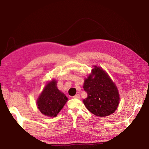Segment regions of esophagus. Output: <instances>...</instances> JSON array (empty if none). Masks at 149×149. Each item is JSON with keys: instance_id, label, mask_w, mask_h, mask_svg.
I'll use <instances>...</instances> for the list:
<instances>
[{"instance_id": "1", "label": "esophagus", "mask_w": 149, "mask_h": 149, "mask_svg": "<svg viewBox=\"0 0 149 149\" xmlns=\"http://www.w3.org/2000/svg\"><path fill=\"white\" fill-rule=\"evenodd\" d=\"M73 97L75 98V99H79L81 97H80L79 95V94H77V95H75V96H74Z\"/></svg>"}]
</instances>
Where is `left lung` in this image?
Returning <instances> with one entry per match:
<instances>
[{
    "mask_svg": "<svg viewBox=\"0 0 149 149\" xmlns=\"http://www.w3.org/2000/svg\"><path fill=\"white\" fill-rule=\"evenodd\" d=\"M83 88L88 95L83 103L95 115L107 116L117 109L120 101L118 90L102 68L95 66L92 74L85 79Z\"/></svg>",
    "mask_w": 149,
    "mask_h": 149,
    "instance_id": "obj_1",
    "label": "left lung"
}]
</instances>
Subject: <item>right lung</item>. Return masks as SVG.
Returning <instances> with one entry per match:
<instances>
[{
    "instance_id": "right-lung-1",
    "label": "right lung",
    "mask_w": 149,
    "mask_h": 149,
    "mask_svg": "<svg viewBox=\"0 0 149 149\" xmlns=\"http://www.w3.org/2000/svg\"><path fill=\"white\" fill-rule=\"evenodd\" d=\"M68 100L64 93L56 87V81H52L45 86L37 100L38 107L42 114L56 116Z\"/></svg>"
}]
</instances>
